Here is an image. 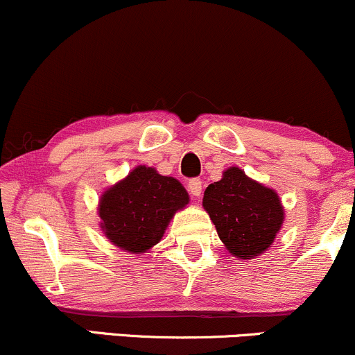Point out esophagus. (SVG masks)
Segmentation results:
<instances>
[{
  "instance_id": "1",
  "label": "esophagus",
  "mask_w": 355,
  "mask_h": 355,
  "mask_svg": "<svg viewBox=\"0 0 355 355\" xmlns=\"http://www.w3.org/2000/svg\"><path fill=\"white\" fill-rule=\"evenodd\" d=\"M189 191L193 195V197H200V193H202L200 178H191V180H189Z\"/></svg>"
}]
</instances>
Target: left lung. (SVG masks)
Segmentation results:
<instances>
[{"label": "left lung", "instance_id": "obj_1", "mask_svg": "<svg viewBox=\"0 0 355 355\" xmlns=\"http://www.w3.org/2000/svg\"><path fill=\"white\" fill-rule=\"evenodd\" d=\"M218 237L235 257L252 259L274 242L284 222V210L274 190L247 177L237 166L223 172L203 193Z\"/></svg>", "mask_w": 355, "mask_h": 355}]
</instances>
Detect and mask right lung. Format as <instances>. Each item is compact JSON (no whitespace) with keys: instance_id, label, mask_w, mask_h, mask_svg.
Masks as SVG:
<instances>
[{"instance_id":"right-lung-1","label":"right lung","mask_w":355,"mask_h":355,"mask_svg":"<svg viewBox=\"0 0 355 355\" xmlns=\"http://www.w3.org/2000/svg\"><path fill=\"white\" fill-rule=\"evenodd\" d=\"M187 203L189 193L180 182L137 166L101 197V229L116 247L145 252L160 242L170 218Z\"/></svg>"}]
</instances>
